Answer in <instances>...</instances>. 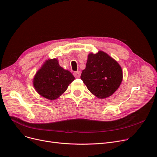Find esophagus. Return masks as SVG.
Returning a JSON list of instances; mask_svg holds the SVG:
<instances>
[{"instance_id": "esophagus-1", "label": "esophagus", "mask_w": 157, "mask_h": 157, "mask_svg": "<svg viewBox=\"0 0 157 157\" xmlns=\"http://www.w3.org/2000/svg\"><path fill=\"white\" fill-rule=\"evenodd\" d=\"M73 75H74V76L76 77V78H79L80 76V71H75Z\"/></svg>"}]
</instances>
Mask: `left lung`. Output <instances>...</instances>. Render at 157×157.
<instances>
[{
  "label": "left lung",
  "instance_id": "obj_1",
  "mask_svg": "<svg viewBox=\"0 0 157 157\" xmlns=\"http://www.w3.org/2000/svg\"><path fill=\"white\" fill-rule=\"evenodd\" d=\"M80 78L93 95L102 99L110 97L117 90L123 74L121 66L114 59L98 51L87 56L86 68Z\"/></svg>",
  "mask_w": 157,
  "mask_h": 157
}]
</instances>
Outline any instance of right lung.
<instances>
[{"mask_svg":"<svg viewBox=\"0 0 157 157\" xmlns=\"http://www.w3.org/2000/svg\"><path fill=\"white\" fill-rule=\"evenodd\" d=\"M75 80L72 73L59 64L57 59H48L36 71L33 80L35 90L40 96L55 100Z\"/></svg>","mask_w":157,"mask_h":157,"instance_id":"obj_1","label":"right lung"}]
</instances>
